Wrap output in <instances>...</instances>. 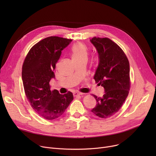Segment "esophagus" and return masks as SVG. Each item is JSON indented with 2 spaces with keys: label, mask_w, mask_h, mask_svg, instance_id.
Masks as SVG:
<instances>
[{
  "label": "esophagus",
  "mask_w": 156,
  "mask_h": 156,
  "mask_svg": "<svg viewBox=\"0 0 156 156\" xmlns=\"http://www.w3.org/2000/svg\"><path fill=\"white\" fill-rule=\"evenodd\" d=\"M81 95H82V94L81 93H78V92H75L73 94V96L75 97H80Z\"/></svg>",
  "instance_id": "34e87169"
}]
</instances>
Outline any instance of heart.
<instances>
[{
    "label": "heart",
    "mask_w": 156,
    "mask_h": 156,
    "mask_svg": "<svg viewBox=\"0 0 156 156\" xmlns=\"http://www.w3.org/2000/svg\"><path fill=\"white\" fill-rule=\"evenodd\" d=\"M88 48L87 46L81 42L77 43L73 47L72 50V56L73 60H78L80 59L87 58Z\"/></svg>",
    "instance_id": "heart-1"
}]
</instances>
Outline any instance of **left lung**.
Listing matches in <instances>:
<instances>
[{"label": "left lung", "mask_w": 156, "mask_h": 156, "mask_svg": "<svg viewBox=\"0 0 156 156\" xmlns=\"http://www.w3.org/2000/svg\"><path fill=\"white\" fill-rule=\"evenodd\" d=\"M90 41L99 59L94 78L105 89L102 97L93 95L97 104L92 112L98 118L106 119L120 109L128 95L129 64L123 51L111 39L94 37Z\"/></svg>", "instance_id": "left-lung-1"}]
</instances>
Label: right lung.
Returning <instances> with one entry per match:
<instances>
[{
    "mask_svg": "<svg viewBox=\"0 0 156 156\" xmlns=\"http://www.w3.org/2000/svg\"><path fill=\"white\" fill-rule=\"evenodd\" d=\"M72 41L59 37H47L33 46L24 59L22 80L31 108L40 116L51 120L60 117L73 100L71 92L64 95L52 90L49 82L61 51Z\"/></svg>",
    "mask_w": 156,
    "mask_h": 156,
    "instance_id": "obj_1",
    "label": "right lung"
}]
</instances>
